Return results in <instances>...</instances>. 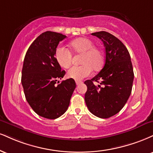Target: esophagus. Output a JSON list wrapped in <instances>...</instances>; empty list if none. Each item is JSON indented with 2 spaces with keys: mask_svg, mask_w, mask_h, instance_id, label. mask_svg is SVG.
<instances>
[{
  "mask_svg": "<svg viewBox=\"0 0 153 153\" xmlns=\"http://www.w3.org/2000/svg\"><path fill=\"white\" fill-rule=\"evenodd\" d=\"M75 83H76L77 85H78L81 84V83H82V82H81V81H78V80H77V81L75 82Z\"/></svg>",
  "mask_w": 153,
  "mask_h": 153,
  "instance_id": "obj_1",
  "label": "esophagus"
}]
</instances>
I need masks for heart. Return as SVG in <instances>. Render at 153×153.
<instances>
[{
    "mask_svg": "<svg viewBox=\"0 0 153 153\" xmlns=\"http://www.w3.org/2000/svg\"><path fill=\"white\" fill-rule=\"evenodd\" d=\"M71 48L76 53H82L81 65L73 66L67 73L68 77L75 80H80L89 76L92 72L98 71L104 63V56L102 51L94 46L93 40L87 38H78L70 43ZM58 63L64 68H68L71 64L72 54L65 47L58 46L55 52Z\"/></svg>",
    "mask_w": 153,
    "mask_h": 153,
    "instance_id": "obj_1",
    "label": "heart"
}]
</instances>
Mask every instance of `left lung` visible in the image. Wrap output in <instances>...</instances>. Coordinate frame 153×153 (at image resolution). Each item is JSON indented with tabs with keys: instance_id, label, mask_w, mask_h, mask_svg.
<instances>
[{
	"instance_id": "left-lung-1",
	"label": "left lung",
	"mask_w": 153,
	"mask_h": 153,
	"mask_svg": "<svg viewBox=\"0 0 153 153\" xmlns=\"http://www.w3.org/2000/svg\"><path fill=\"white\" fill-rule=\"evenodd\" d=\"M103 42V68L91 80L85 81L88 90L85 101L95 116L108 118L120 111L131 94L134 73L127 48L113 35L100 31L92 33ZM94 82L99 85L95 86Z\"/></svg>"
}]
</instances>
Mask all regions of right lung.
Wrapping results in <instances>:
<instances>
[{
  "label": "right lung",
  "mask_w": 153,
  "mask_h": 153,
  "mask_svg": "<svg viewBox=\"0 0 153 153\" xmlns=\"http://www.w3.org/2000/svg\"><path fill=\"white\" fill-rule=\"evenodd\" d=\"M66 36L46 31L27 49L22 69L21 82L26 100L36 113L56 119L65 113L76 85L73 79L62 80L65 74L55 57L58 43Z\"/></svg>",
  "instance_id": "1"
}]
</instances>
